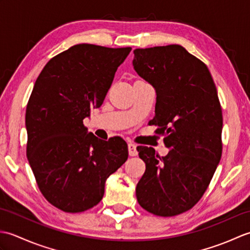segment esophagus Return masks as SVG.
Masks as SVG:
<instances>
[{"instance_id":"34e87169","label":"esophagus","mask_w":250,"mask_h":250,"mask_svg":"<svg viewBox=\"0 0 250 250\" xmlns=\"http://www.w3.org/2000/svg\"><path fill=\"white\" fill-rule=\"evenodd\" d=\"M128 150H129V155L131 157H135L137 156V149H136V145L135 144H132V143H130V144L128 145Z\"/></svg>"}]
</instances>
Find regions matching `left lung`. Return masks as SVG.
I'll return each instance as SVG.
<instances>
[{"instance_id": "obj_1", "label": "left lung", "mask_w": 250, "mask_h": 250, "mask_svg": "<svg viewBox=\"0 0 250 250\" xmlns=\"http://www.w3.org/2000/svg\"><path fill=\"white\" fill-rule=\"evenodd\" d=\"M133 67L155 88L152 125L169 148L160 158L137 147L146 164L136 186L139 204L149 213L176 216L198 203L222 153V110L215 83L203 62L180 45L135 49Z\"/></svg>"}]
</instances>
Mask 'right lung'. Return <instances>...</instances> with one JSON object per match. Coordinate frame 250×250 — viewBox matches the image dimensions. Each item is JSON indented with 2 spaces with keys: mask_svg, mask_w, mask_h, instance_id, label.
<instances>
[{
  "mask_svg": "<svg viewBox=\"0 0 250 250\" xmlns=\"http://www.w3.org/2000/svg\"><path fill=\"white\" fill-rule=\"evenodd\" d=\"M131 49L72 46L50 59L34 83L25 110L26 157L42 194L66 213L97 205L106 179L128 159L124 140L98 139L83 119L102 105Z\"/></svg>",
  "mask_w": 250,
  "mask_h": 250,
  "instance_id": "1",
  "label": "right lung"
}]
</instances>
